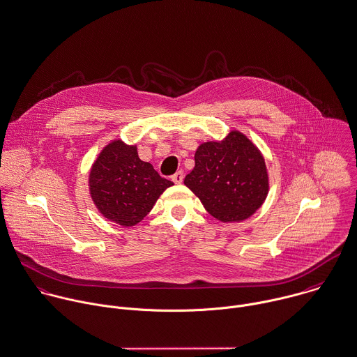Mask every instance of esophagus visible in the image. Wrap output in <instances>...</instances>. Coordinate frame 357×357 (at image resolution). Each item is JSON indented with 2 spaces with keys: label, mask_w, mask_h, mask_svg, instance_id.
<instances>
[{
  "label": "esophagus",
  "mask_w": 357,
  "mask_h": 357,
  "mask_svg": "<svg viewBox=\"0 0 357 357\" xmlns=\"http://www.w3.org/2000/svg\"><path fill=\"white\" fill-rule=\"evenodd\" d=\"M172 180H173L176 184H181V183H183V180H184V173H183L181 170H180V172H177L176 174H173Z\"/></svg>",
  "instance_id": "34e87169"
}]
</instances>
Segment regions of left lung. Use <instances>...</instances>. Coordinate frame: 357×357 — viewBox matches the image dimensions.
Listing matches in <instances>:
<instances>
[{
    "label": "left lung",
    "instance_id": "1",
    "mask_svg": "<svg viewBox=\"0 0 357 357\" xmlns=\"http://www.w3.org/2000/svg\"><path fill=\"white\" fill-rule=\"evenodd\" d=\"M184 184L223 223L249 219L266 201L268 170L260 149L239 130L220 141L202 142Z\"/></svg>",
    "mask_w": 357,
    "mask_h": 357
}]
</instances>
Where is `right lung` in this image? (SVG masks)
<instances>
[{
  "label": "right lung",
  "mask_w": 357,
  "mask_h": 357,
  "mask_svg": "<svg viewBox=\"0 0 357 357\" xmlns=\"http://www.w3.org/2000/svg\"><path fill=\"white\" fill-rule=\"evenodd\" d=\"M173 183L138 158L137 145L119 138L102 148L89 174L90 197L97 211L123 227L139 223Z\"/></svg>",
  "instance_id": "right-lung-1"
}]
</instances>
